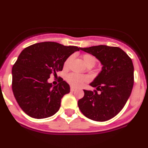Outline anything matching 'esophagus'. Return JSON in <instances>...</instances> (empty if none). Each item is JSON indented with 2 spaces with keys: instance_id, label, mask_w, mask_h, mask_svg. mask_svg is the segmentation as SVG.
Returning <instances> with one entry per match:
<instances>
[{
  "instance_id": "1",
  "label": "esophagus",
  "mask_w": 148,
  "mask_h": 148,
  "mask_svg": "<svg viewBox=\"0 0 148 148\" xmlns=\"http://www.w3.org/2000/svg\"><path fill=\"white\" fill-rule=\"evenodd\" d=\"M76 90V88H74V87H71V92H74V91Z\"/></svg>"
}]
</instances>
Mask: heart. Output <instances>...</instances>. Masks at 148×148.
<instances>
[{
    "label": "heart",
    "instance_id": "obj_1",
    "mask_svg": "<svg viewBox=\"0 0 148 148\" xmlns=\"http://www.w3.org/2000/svg\"><path fill=\"white\" fill-rule=\"evenodd\" d=\"M73 59V55H71L69 57L66 59V60L64 63V68H67L69 66L70 63ZM82 59L86 66H93L96 62V58L93 56V55H90V54H85L82 55ZM90 79L88 76H84L80 75V74H75V73H71V74H69L66 76V80L71 86L76 87H80L83 85L85 82H88Z\"/></svg>",
    "mask_w": 148,
    "mask_h": 148
}]
</instances>
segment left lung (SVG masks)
<instances>
[{
  "label": "left lung",
  "instance_id": "1",
  "mask_svg": "<svg viewBox=\"0 0 148 148\" xmlns=\"http://www.w3.org/2000/svg\"><path fill=\"white\" fill-rule=\"evenodd\" d=\"M100 61L101 71L90 85L97 90H83L85 95L78 101L82 114L90 120L103 122L122 110L132 93L134 66L132 59L121 48L99 45L82 48Z\"/></svg>",
  "mask_w": 148,
  "mask_h": 148
}]
</instances>
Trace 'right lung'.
I'll list each match as a JSON object with an SVG mask.
<instances>
[{"mask_svg":"<svg viewBox=\"0 0 148 148\" xmlns=\"http://www.w3.org/2000/svg\"><path fill=\"white\" fill-rule=\"evenodd\" d=\"M80 49L56 42L36 43L25 48L12 67V90L18 104L31 118L51 117L60 107L61 99L70 92L66 82H48L52 73L62 71L65 61Z\"/></svg>","mask_w":148,"mask_h":148,"instance_id":"add662e5","label":"right lung"}]
</instances>
